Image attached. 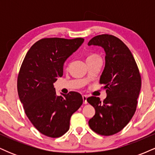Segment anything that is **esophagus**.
Masks as SVG:
<instances>
[{"label": "esophagus", "mask_w": 155, "mask_h": 155, "mask_svg": "<svg viewBox=\"0 0 155 155\" xmlns=\"http://www.w3.org/2000/svg\"><path fill=\"white\" fill-rule=\"evenodd\" d=\"M87 97L86 95H83V96H82L83 104H87Z\"/></svg>", "instance_id": "34e87169"}]
</instances>
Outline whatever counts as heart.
I'll return each mask as SVG.
<instances>
[{
  "label": "heart",
  "instance_id": "heart-1",
  "mask_svg": "<svg viewBox=\"0 0 155 155\" xmlns=\"http://www.w3.org/2000/svg\"><path fill=\"white\" fill-rule=\"evenodd\" d=\"M94 57H97V56H95V55H91V56H89L87 58H94Z\"/></svg>",
  "mask_w": 155,
  "mask_h": 155
}]
</instances>
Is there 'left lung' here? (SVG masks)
<instances>
[{"instance_id":"left-lung-1","label":"left lung","mask_w":155,"mask_h":155,"mask_svg":"<svg viewBox=\"0 0 155 155\" xmlns=\"http://www.w3.org/2000/svg\"><path fill=\"white\" fill-rule=\"evenodd\" d=\"M88 46L101 47L106 53L100 83L105 85L107 94L103 103L95 96L87 99L95 110L88 123L97 134L111 136L122 130L136 112L141 87L140 73L128 47L117 37L97 35Z\"/></svg>"}]
</instances>
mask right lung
Returning <instances> with one entry per match:
<instances>
[{
	"label": "right lung",
	"mask_w": 155,
	"mask_h": 155,
	"mask_svg": "<svg viewBox=\"0 0 155 155\" xmlns=\"http://www.w3.org/2000/svg\"><path fill=\"white\" fill-rule=\"evenodd\" d=\"M76 38H43L25 57L18 79L17 91L27 117L44 136L58 138L70 127V119L83 103L76 92L56 95L54 83L63 75V65L83 44Z\"/></svg>",
	"instance_id": "add662e5"
}]
</instances>
